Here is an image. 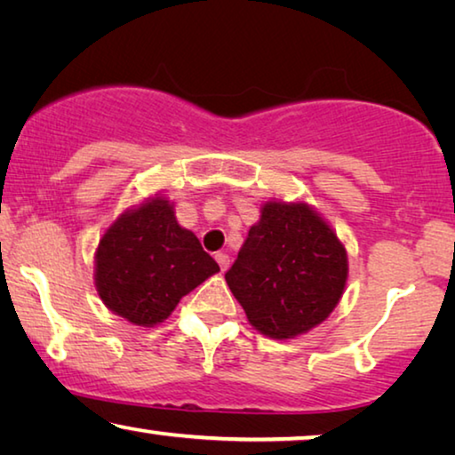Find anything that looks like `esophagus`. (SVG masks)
Listing matches in <instances>:
<instances>
[{"label":"esophagus","mask_w":455,"mask_h":455,"mask_svg":"<svg viewBox=\"0 0 455 455\" xmlns=\"http://www.w3.org/2000/svg\"><path fill=\"white\" fill-rule=\"evenodd\" d=\"M214 259H216V263H219L220 266V271H227L228 269V255L227 253H216L214 255Z\"/></svg>","instance_id":"34e87169"}]
</instances>
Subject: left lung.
<instances>
[{
	"instance_id": "left-lung-1",
	"label": "left lung",
	"mask_w": 455,
	"mask_h": 455,
	"mask_svg": "<svg viewBox=\"0 0 455 455\" xmlns=\"http://www.w3.org/2000/svg\"><path fill=\"white\" fill-rule=\"evenodd\" d=\"M347 274L345 245L313 206L269 200L225 280L251 327L283 341L327 321Z\"/></svg>"
}]
</instances>
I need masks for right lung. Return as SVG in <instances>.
<instances>
[{
  "instance_id": "1",
  "label": "right lung",
  "mask_w": 455,
  "mask_h": 455,
  "mask_svg": "<svg viewBox=\"0 0 455 455\" xmlns=\"http://www.w3.org/2000/svg\"><path fill=\"white\" fill-rule=\"evenodd\" d=\"M219 271L198 236L175 219L173 202L155 194L126 208L101 235L93 282L108 310L137 327H155Z\"/></svg>"
}]
</instances>
